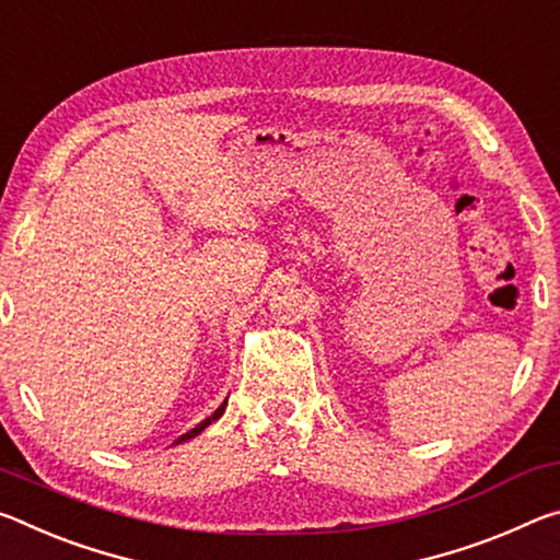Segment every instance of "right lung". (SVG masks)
<instances>
[{"instance_id": "1", "label": "right lung", "mask_w": 560, "mask_h": 560, "mask_svg": "<svg viewBox=\"0 0 560 560\" xmlns=\"http://www.w3.org/2000/svg\"><path fill=\"white\" fill-rule=\"evenodd\" d=\"M225 405H228V399L223 401V405H220L215 411H213V415H210L208 419H203V421H200V424L198 427H194V429H190V432H186V434H183V436H178L176 439V444H180V442H186V439H190V436H198L200 432H203V429L210 424V421H215V419H220V415H223V411H225Z\"/></svg>"}]
</instances>
